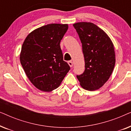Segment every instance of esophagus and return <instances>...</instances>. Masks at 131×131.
I'll list each match as a JSON object with an SVG mask.
<instances>
[{"instance_id": "34e87169", "label": "esophagus", "mask_w": 131, "mask_h": 131, "mask_svg": "<svg viewBox=\"0 0 131 131\" xmlns=\"http://www.w3.org/2000/svg\"><path fill=\"white\" fill-rule=\"evenodd\" d=\"M68 64H69V65L70 66V67H73V62L71 61H68Z\"/></svg>"}]
</instances>
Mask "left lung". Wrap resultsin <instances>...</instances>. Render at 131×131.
<instances>
[{"label": "left lung", "mask_w": 131, "mask_h": 131, "mask_svg": "<svg viewBox=\"0 0 131 131\" xmlns=\"http://www.w3.org/2000/svg\"><path fill=\"white\" fill-rule=\"evenodd\" d=\"M82 44L85 71L77 78L83 89H98L108 80L116 62L114 45L108 36L92 23L73 24Z\"/></svg>", "instance_id": "left-lung-1"}]
</instances>
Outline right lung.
<instances>
[{
    "label": "right lung",
    "instance_id": "obj_1",
    "mask_svg": "<svg viewBox=\"0 0 131 131\" xmlns=\"http://www.w3.org/2000/svg\"><path fill=\"white\" fill-rule=\"evenodd\" d=\"M68 24H50L31 31L25 39L19 55L21 65L32 84L51 92L60 85L70 67L63 60L60 42Z\"/></svg>",
    "mask_w": 131,
    "mask_h": 131
}]
</instances>
